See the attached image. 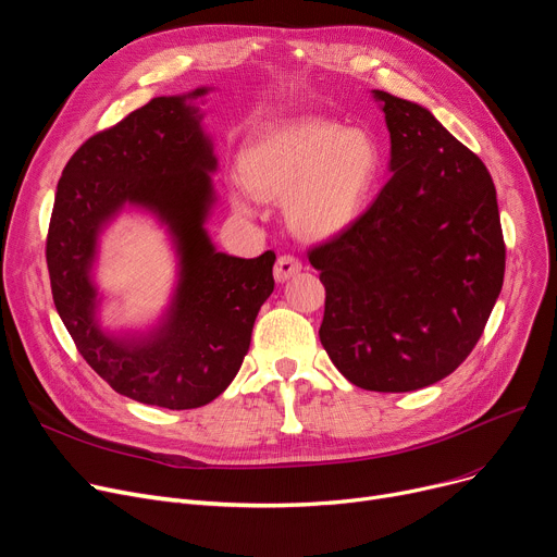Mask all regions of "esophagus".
Wrapping results in <instances>:
<instances>
[{
    "mask_svg": "<svg viewBox=\"0 0 557 557\" xmlns=\"http://www.w3.org/2000/svg\"><path fill=\"white\" fill-rule=\"evenodd\" d=\"M302 271V263L300 259H296L294 255H282L277 261H275V269H273V275L277 282H286L294 275H298Z\"/></svg>",
    "mask_w": 557,
    "mask_h": 557,
    "instance_id": "esophagus-1",
    "label": "esophagus"
}]
</instances>
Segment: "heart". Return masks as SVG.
<instances>
[{
	"mask_svg": "<svg viewBox=\"0 0 557 557\" xmlns=\"http://www.w3.org/2000/svg\"><path fill=\"white\" fill-rule=\"evenodd\" d=\"M384 153L366 128L302 116L257 133L239 153L242 187L230 202L242 216L255 214V199L284 198L288 225L307 239H332L370 208L382 181Z\"/></svg>",
	"mask_w": 557,
	"mask_h": 557,
	"instance_id": "obj_1",
	"label": "heart"
}]
</instances>
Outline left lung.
Here are the masks:
<instances>
[{"instance_id": "8db88e82", "label": "left lung", "mask_w": 557, "mask_h": 557, "mask_svg": "<svg viewBox=\"0 0 557 557\" xmlns=\"http://www.w3.org/2000/svg\"><path fill=\"white\" fill-rule=\"evenodd\" d=\"M372 99L393 175L352 227L309 252L327 290L318 336L347 382L408 393L472 352L502 294L506 246L485 164L424 106Z\"/></svg>"}]
</instances>
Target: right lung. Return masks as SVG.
Listing matches in <instances>:
<instances>
[{
	"label": "right lung",
	"instance_id": "1",
	"mask_svg": "<svg viewBox=\"0 0 557 557\" xmlns=\"http://www.w3.org/2000/svg\"><path fill=\"white\" fill-rule=\"evenodd\" d=\"M212 87L158 97L87 139L58 181L47 267L58 315L112 391L185 411L216 399L248 355L255 318L273 294L275 252H219L208 221L219 160L200 106ZM124 211L151 215L176 255V282L146 329L102 325L96 263L104 230Z\"/></svg>",
	"mask_w": 557,
	"mask_h": 557
}]
</instances>
